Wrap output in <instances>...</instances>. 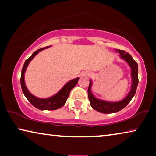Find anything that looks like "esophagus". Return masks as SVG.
I'll return each mask as SVG.
<instances>
[{
  "label": "esophagus",
  "instance_id": "1",
  "mask_svg": "<svg viewBox=\"0 0 156 156\" xmlns=\"http://www.w3.org/2000/svg\"><path fill=\"white\" fill-rule=\"evenodd\" d=\"M89 75H90V74H89V73H86V72H83V73H82V76H89Z\"/></svg>",
  "mask_w": 156,
  "mask_h": 156
}]
</instances>
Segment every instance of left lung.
<instances>
[{
	"label": "left lung",
	"instance_id": "left-lung-1",
	"mask_svg": "<svg viewBox=\"0 0 156 156\" xmlns=\"http://www.w3.org/2000/svg\"><path fill=\"white\" fill-rule=\"evenodd\" d=\"M116 52H119L121 55V58L125 59L126 61L129 63V65L131 68V76L133 83H132L131 90L130 91L129 94L124 99L119 102H108L105 101L99 100L94 97L92 94L91 92V81L89 83V86L88 88V97L89 100L90 102L91 106L94 109L97 110V112H99L104 114H112V113H116L119 111L123 109L126 107L129 102L131 101L132 98L135 95L136 89L138 84V64L133 59L131 55L128 52H126L125 51L121 50H116Z\"/></svg>",
	"mask_w": 156,
	"mask_h": 156
}]
</instances>
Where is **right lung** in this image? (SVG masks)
Here are the masks:
<instances>
[{"instance_id": "right-lung-1", "label": "right lung", "mask_w": 156, "mask_h": 156, "mask_svg": "<svg viewBox=\"0 0 156 156\" xmlns=\"http://www.w3.org/2000/svg\"><path fill=\"white\" fill-rule=\"evenodd\" d=\"M50 46L45 47V48H42L41 49H39V50H36L35 52L25 62L24 65H23L22 69V72H21L20 84L23 92L25 96V97L27 98V99L30 102L32 105L40 110H56L58 109L59 108H61L62 106H63L64 104H65L66 101H67L68 97H69L70 91H71L72 89L76 86L79 80V77H77L69 81V82H68L58 93H57L56 94L52 96V97L48 98V99H39V98L34 97L33 95H32L29 92V91L27 90V87L25 84L24 74L25 69H26L30 62L33 59V57H35L38 52H40V51L42 50H44V49L48 48Z\"/></svg>"}]
</instances>
